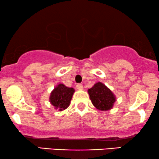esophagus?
<instances>
[{
  "instance_id": "1",
  "label": "esophagus",
  "mask_w": 159,
  "mask_h": 159,
  "mask_svg": "<svg viewBox=\"0 0 159 159\" xmlns=\"http://www.w3.org/2000/svg\"><path fill=\"white\" fill-rule=\"evenodd\" d=\"M76 87H77V89L80 90H82V89H83V85H82V84H77Z\"/></svg>"
}]
</instances>
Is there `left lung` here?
Masks as SVG:
<instances>
[{
  "label": "left lung",
  "instance_id": "left-lung-1",
  "mask_svg": "<svg viewBox=\"0 0 159 159\" xmlns=\"http://www.w3.org/2000/svg\"><path fill=\"white\" fill-rule=\"evenodd\" d=\"M88 92L92 104L101 111L111 110L116 101L115 96L110 89L100 82L88 89Z\"/></svg>",
  "mask_w": 159,
  "mask_h": 159
}]
</instances>
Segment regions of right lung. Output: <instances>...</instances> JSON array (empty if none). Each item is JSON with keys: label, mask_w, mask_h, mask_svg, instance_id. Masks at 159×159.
<instances>
[{"label": "right lung", "mask_w": 159, "mask_h": 159, "mask_svg": "<svg viewBox=\"0 0 159 159\" xmlns=\"http://www.w3.org/2000/svg\"><path fill=\"white\" fill-rule=\"evenodd\" d=\"M75 91L73 88H68L63 84H57L51 92L49 102L55 107V110H64L69 106Z\"/></svg>", "instance_id": "add662e5"}]
</instances>
